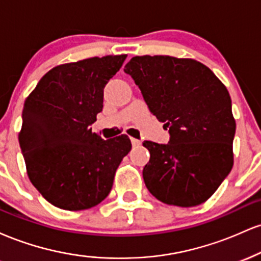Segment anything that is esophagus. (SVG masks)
<instances>
[{
	"label": "esophagus",
	"mask_w": 261,
	"mask_h": 261,
	"mask_svg": "<svg viewBox=\"0 0 261 261\" xmlns=\"http://www.w3.org/2000/svg\"><path fill=\"white\" fill-rule=\"evenodd\" d=\"M131 143H133V147H139L141 145V141L136 139H131Z\"/></svg>",
	"instance_id": "obj_1"
}]
</instances>
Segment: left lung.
<instances>
[{
    "label": "left lung",
    "instance_id": "1",
    "mask_svg": "<svg viewBox=\"0 0 261 261\" xmlns=\"http://www.w3.org/2000/svg\"><path fill=\"white\" fill-rule=\"evenodd\" d=\"M158 120L169 128L167 145L145 141L142 170L149 193L168 205L205 202L233 167L236 121L229 93L201 62L172 56H135L124 68Z\"/></svg>",
    "mask_w": 261,
    "mask_h": 261
}]
</instances>
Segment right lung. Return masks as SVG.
I'll list each match as a JSON object with an SVG mask.
<instances>
[{"instance_id":"right-lung-1","label":"right lung","mask_w":261,"mask_h":261,"mask_svg":"<svg viewBox=\"0 0 261 261\" xmlns=\"http://www.w3.org/2000/svg\"><path fill=\"white\" fill-rule=\"evenodd\" d=\"M125 59L109 55L56 66L25 99L19 146L27 172L56 207L80 211L100 203L130 152L127 136L104 141L91 127L103 110L104 87Z\"/></svg>"}]
</instances>
